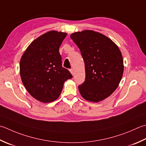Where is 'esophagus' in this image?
I'll return each mask as SVG.
<instances>
[{"instance_id": "1", "label": "esophagus", "mask_w": 146, "mask_h": 146, "mask_svg": "<svg viewBox=\"0 0 146 146\" xmlns=\"http://www.w3.org/2000/svg\"><path fill=\"white\" fill-rule=\"evenodd\" d=\"M70 71L71 73L73 75H74V71H73V69H70Z\"/></svg>"}]
</instances>
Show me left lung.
Instances as JSON below:
<instances>
[{
  "label": "left lung",
  "instance_id": "left-lung-1",
  "mask_svg": "<svg viewBox=\"0 0 146 146\" xmlns=\"http://www.w3.org/2000/svg\"><path fill=\"white\" fill-rule=\"evenodd\" d=\"M70 37L85 62V79L78 86L80 93L88 101H101L116 89L121 80L124 67L120 50L108 37L92 30L75 32Z\"/></svg>",
  "mask_w": 146,
  "mask_h": 146
}]
</instances>
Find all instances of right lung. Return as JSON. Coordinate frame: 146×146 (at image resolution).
Listing matches in <instances>:
<instances>
[{
  "instance_id": "right-lung-1",
  "label": "right lung",
  "mask_w": 146,
  "mask_h": 146,
  "mask_svg": "<svg viewBox=\"0 0 146 146\" xmlns=\"http://www.w3.org/2000/svg\"><path fill=\"white\" fill-rule=\"evenodd\" d=\"M67 33L50 31L31 43L20 61V75L30 95L42 102L58 99L64 82L73 77L62 66L59 48Z\"/></svg>"
}]
</instances>
